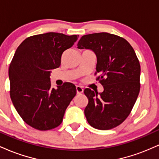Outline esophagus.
<instances>
[{"label":"esophagus","instance_id":"obj_1","mask_svg":"<svg viewBox=\"0 0 159 159\" xmlns=\"http://www.w3.org/2000/svg\"><path fill=\"white\" fill-rule=\"evenodd\" d=\"M76 91H77V94H81L84 92L83 87L81 86H76Z\"/></svg>","mask_w":159,"mask_h":159}]
</instances>
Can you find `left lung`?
<instances>
[{"label": "left lung", "mask_w": 159, "mask_h": 159, "mask_svg": "<svg viewBox=\"0 0 159 159\" xmlns=\"http://www.w3.org/2000/svg\"><path fill=\"white\" fill-rule=\"evenodd\" d=\"M79 49H90L97 57L96 78L103 86L102 93L85 89L88 98L84 109L92 127L108 130L127 118L140 92V66L135 52L127 40L108 33L83 36Z\"/></svg>", "instance_id": "left-lung-1"}]
</instances>
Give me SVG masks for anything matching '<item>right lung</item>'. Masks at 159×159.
<instances>
[{"instance_id":"1","label":"right lung","mask_w":159,"mask_h":159,"mask_svg":"<svg viewBox=\"0 0 159 159\" xmlns=\"http://www.w3.org/2000/svg\"><path fill=\"white\" fill-rule=\"evenodd\" d=\"M78 35L46 33L27 37L16 49L9 68L10 98L27 125L40 131L54 129L76 95L73 84L51 87L52 70L61 66L64 51Z\"/></svg>"}]
</instances>
